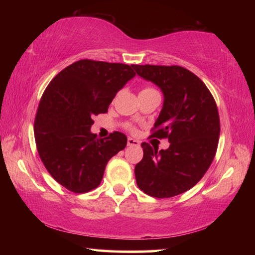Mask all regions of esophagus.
<instances>
[{
	"label": "esophagus",
	"mask_w": 255,
	"mask_h": 255,
	"mask_svg": "<svg viewBox=\"0 0 255 255\" xmlns=\"http://www.w3.org/2000/svg\"><path fill=\"white\" fill-rule=\"evenodd\" d=\"M127 144H128V146H139L140 145L139 140L133 139V138H130V137L127 139Z\"/></svg>",
	"instance_id": "1"
}]
</instances>
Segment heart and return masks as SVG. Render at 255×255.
<instances>
[{
    "mask_svg": "<svg viewBox=\"0 0 255 255\" xmlns=\"http://www.w3.org/2000/svg\"><path fill=\"white\" fill-rule=\"evenodd\" d=\"M143 90H154V89H152V88H145V89H143ZM129 129H130V130H133L132 127H129Z\"/></svg>",
    "mask_w": 255,
    "mask_h": 255,
    "instance_id": "obj_1",
    "label": "heart"
}]
</instances>
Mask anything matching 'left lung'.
<instances>
[{"mask_svg":"<svg viewBox=\"0 0 255 255\" xmlns=\"http://www.w3.org/2000/svg\"><path fill=\"white\" fill-rule=\"evenodd\" d=\"M164 94L163 108L150 137L167 138L161 149L141 143L136 164L138 188L155 198H171L191 189L205 175L217 150L221 123L213 94L199 77L178 65H131Z\"/></svg>","mask_w":255,"mask_h":255,"instance_id":"8db88e82","label":"left lung"}]
</instances>
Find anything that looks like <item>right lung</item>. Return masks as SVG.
<instances>
[{
    "instance_id": "right-lung-1",
    "label": "right lung",
    "mask_w": 255,
    "mask_h": 255,
    "mask_svg": "<svg viewBox=\"0 0 255 255\" xmlns=\"http://www.w3.org/2000/svg\"><path fill=\"white\" fill-rule=\"evenodd\" d=\"M136 73L132 66L81 59L47 86L34 119V139L49 174L74 193L100 184L109 159L127 145L123 132L99 139L93 116L106 114L116 94Z\"/></svg>"
}]
</instances>
